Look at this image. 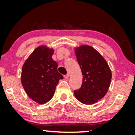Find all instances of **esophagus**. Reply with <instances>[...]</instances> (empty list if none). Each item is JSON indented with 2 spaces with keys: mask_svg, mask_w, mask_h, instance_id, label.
<instances>
[{
  "mask_svg": "<svg viewBox=\"0 0 135 135\" xmlns=\"http://www.w3.org/2000/svg\"><path fill=\"white\" fill-rule=\"evenodd\" d=\"M64 78H65V79H68V78H69V74H67L66 75H64Z\"/></svg>",
  "mask_w": 135,
  "mask_h": 135,
  "instance_id": "esophagus-1",
  "label": "esophagus"
}]
</instances>
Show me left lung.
<instances>
[{"mask_svg": "<svg viewBox=\"0 0 135 135\" xmlns=\"http://www.w3.org/2000/svg\"><path fill=\"white\" fill-rule=\"evenodd\" d=\"M77 62L83 75L81 87L74 90L80 103L93 104L106 95L109 87L112 73L106 61L98 51L88 45L75 48Z\"/></svg>", "mask_w": 135, "mask_h": 135, "instance_id": "1", "label": "left lung"}]
</instances>
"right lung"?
<instances>
[{
    "label": "right lung",
    "instance_id": "right-lung-1",
    "mask_svg": "<svg viewBox=\"0 0 135 135\" xmlns=\"http://www.w3.org/2000/svg\"><path fill=\"white\" fill-rule=\"evenodd\" d=\"M53 49L40 46L34 50L23 66L21 83L27 95L42 104L54 95L59 80L63 76L57 71L58 63L52 59Z\"/></svg>",
    "mask_w": 135,
    "mask_h": 135
}]
</instances>
